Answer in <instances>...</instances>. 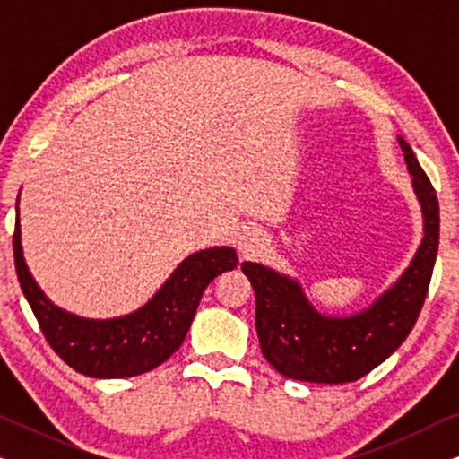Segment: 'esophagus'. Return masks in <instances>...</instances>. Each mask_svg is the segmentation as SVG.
<instances>
[{"label": "esophagus", "instance_id": "esophagus-1", "mask_svg": "<svg viewBox=\"0 0 459 459\" xmlns=\"http://www.w3.org/2000/svg\"><path fill=\"white\" fill-rule=\"evenodd\" d=\"M263 236L256 230H247L240 236V242H238V248H240L242 256H253L255 253H259L263 248Z\"/></svg>", "mask_w": 459, "mask_h": 459}]
</instances>
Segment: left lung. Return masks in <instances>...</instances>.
Returning a JSON list of instances; mask_svg holds the SVG:
<instances>
[{
  "instance_id": "8db88e82",
  "label": "left lung",
  "mask_w": 459,
  "mask_h": 459,
  "mask_svg": "<svg viewBox=\"0 0 459 459\" xmlns=\"http://www.w3.org/2000/svg\"><path fill=\"white\" fill-rule=\"evenodd\" d=\"M422 211L424 236L410 265L366 309L328 316L290 275L244 261L256 297V334L265 359L281 376L319 385L359 380L410 336L429 292L438 250V200L410 143L397 135Z\"/></svg>"
}]
</instances>
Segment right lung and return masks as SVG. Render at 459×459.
I'll use <instances>...</instances> for the list:
<instances>
[{
    "instance_id": "add662e5",
    "label": "right lung",
    "mask_w": 459,
    "mask_h": 459,
    "mask_svg": "<svg viewBox=\"0 0 459 459\" xmlns=\"http://www.w3.org/2000/svg\"><path fill=\"white\" fill-rule=\"evenodd\" d=\"M18 211V206H16ZM14 263L24 299L60 359L91 378H131L159 368L181 347L204 288L238 265L231 247L186 256L154 297L121 317L90 319L54 305L37 286L22 255L21 219L14 230Z\"/></svg>"
}]
</instances>
